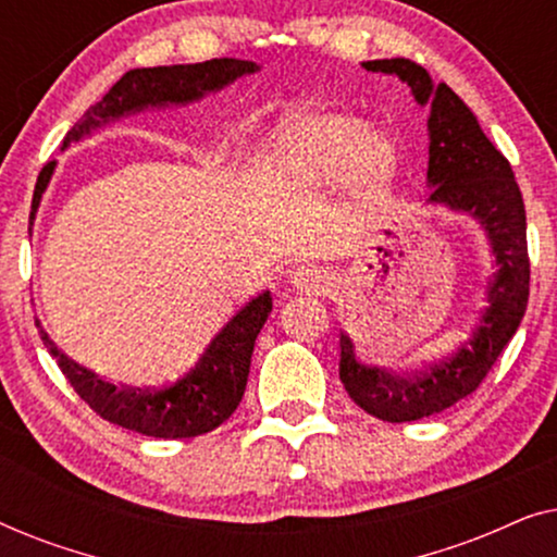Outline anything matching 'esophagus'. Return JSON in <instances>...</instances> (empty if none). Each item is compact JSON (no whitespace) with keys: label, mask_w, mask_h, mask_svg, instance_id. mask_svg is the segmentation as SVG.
I'll return each mask as SVG.
<instances>
[{"label":"esophagus","mask_w":557,"mask_h":557,"mask_svg":"<svg viewBox=\"0 0 557 557\" xmlns=\"http://www.w3.org/2000/svg\"><path fill=\"white\" fill-rule=\"evenodd\" d=\"M292 284L299 288V292L307 294H324L326 286H330V278H326L324 271L314 269V265H301V269L294 271Z\"/></svg>","instance_id":"34e87169"}]
</instances>
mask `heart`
Masks as SVG:
<instances>
[{
    "label": "heart",
    "instance_id": "obj_1",
    "mask_svg": "<svg viewBox=\"0 0 557 557\" xmlns=\"http://www.w3.org/2000/svg\"><path fill=\"white\" fill-rule=\"evenodd\" d=\"M393 141L349 116L301 119L281 136L278 164L296 177L326 182L347 174L360 189H377L395 172Z\"/></svg>",
    "mask_w": 557,
    "mask_h": 557
}]
</instances>
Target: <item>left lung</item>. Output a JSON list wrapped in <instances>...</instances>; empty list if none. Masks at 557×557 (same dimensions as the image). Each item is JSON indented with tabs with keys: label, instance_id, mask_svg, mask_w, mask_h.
<instances>
[{
	"label": "left lung",
	"instance_id": "8db88e82",
	"mask_svg": "<svg viewBox=\"0 0 557 557\" xmlns=\"http://www.w3.org/2000/svg\"><path fill=\"white\" fill-rule=\"evenodd\" d=\"M368 71L395 73L413 88L418 103L431 106L429 182L431 202H446L482 220L497 256V273L474 334L416 375H391L355 360L352 342L339 337V380L364 413L387 423H406L441 413L482 385L502 349L520 326L530 299L528 220L522 193L507 157L486 139L459 96L446 83L433 86L423 65L408 58L370 60Z\"/></svg>",
	"mask_w": 557,
	"mask_h": 557
}]
</instances>
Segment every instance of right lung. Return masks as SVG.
Returning <instances> with one entry per match:
<instances>
[{"label": "right lung", "instance_id": "right-lung-1", "mask_svg": "<svg viewBox=\"0 0 557 557\" xmlns=\"http://www.w3.org/2000/svg\"><path fill=\"white\" fill-rule=\"evenodd\" d=\"M256 65L248 60L215 58L195 65H164V67H134L124 73L101 101L83 113L78 124L67 132L65 147L71 139H81L96 119L121 116L126 111L144 109L157 103H185L200 98L205 90L223 88L243 73H253ZM55 162L42 166L35 185L33 212L40 202L42 189L48 187ZM273 309L271 294L263 292L250 299L205 349L200 362L185 372L180 380L162 387H116L106 383L94 372L81 368L52 345L45 330H40L42 345L55 357L73 391L88 403V408L103 421L116 423L121 429L136 431L141 436L154 438H193L200 433L218 429L233 416L246 393L250 355L258 332L265 324ZM37 324V322H35ZM40 326V324H37Z\"/></svg>", "mask_w": 557, "mask_h": 557}]
</instances>
